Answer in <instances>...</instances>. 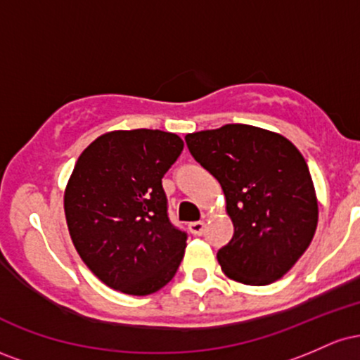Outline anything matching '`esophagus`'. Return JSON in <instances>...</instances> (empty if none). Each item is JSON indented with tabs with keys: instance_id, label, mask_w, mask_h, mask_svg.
Listing matches in <instances>:
<instances>
[{
	"instance_id": "esophagus-1",
	"label": "esophagus",
	"mask_w": 360,
	"mask_h": 360,
	"mask_svg": "<svg viewBox=\"0 0 360 360\" xmlns=\"http://www.w3.org/2000/svg\"><path fill=\"white\" fill-rule=\"evenodd\" d=\"M205 221H193L189 223V232H191L193 235H203L205 232Z\"/></svg>"
}]
</instances>
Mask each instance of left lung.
<instances>
[{"instance_id": "8db88e82", "label": "left lung", "mask_w": 360, "mask_h": 360, "mask_svg": "<svg viewBox=\"0 0 360 360\" xmlns=\"http://www.w3.org/2000/svg\"><path fill=\"white\" fill-rule=\"evenodd\" d=\"M189 152L221 186L233 237L218 250L230 279L266 286L283 278L308 249L318 203L307 160L284 139L230 123L186 135Z\"/></svg>"}]
</instances>
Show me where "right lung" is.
Wrapping results in <instances>:
<instances>
[{"label":"right lung","instance_id":"obj_1","mask_svg":"<svg viewBox=\"0 0 360 360\" xmlns=\"http://www.w3.org/2000/svg\"><path fill=\"white\" fill-rule=\"evenodd\" d=\"M184 142L162 130L101 135L77 159L64 194L77 254L106 286L146 296L174 278L188 233L167 212L162 177Z\"/></svg>","mask_w":360,"mask_h":360}]
</instances>
